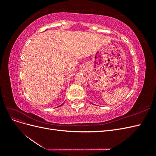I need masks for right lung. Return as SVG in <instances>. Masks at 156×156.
Returning a JSON list of instances; mask_svg holds the SVG:
<instances>
[{
	"label": "right lung",
	"instance_id": "add662e5",
	"mask_svg": "<svg viewBox=\"0 0 156 156\" xmlns=\"http://www.w3.org/2000/svg\"><path fill=\"white\" fill-rule=\"evenodd\" d=\"M64 103H62V105H60V106H62V105L64 104ZM60 106H59V107H60Z\"/></svg>",
	"mask_w": 156,
	"mask_h": 156
}]
</instances>
